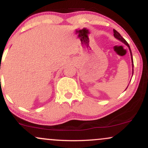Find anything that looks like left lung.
<instances>
[{
    "instance_id": "8db88e82",
    "label": "left lung",
    "mask_w": 148,
    "mask_h": 148,
    "mask_svg": "<svg viewBox=\"0 0 148 148\" xmlns=\"http://www.w3.org/2000/svg\"><path fill=\"white\" fill-rule=\"evenodd\" d=\"M113 35H114V37H115V38L116 39H118V40H120V41H121L122 42H123L124 44H125V45H126L127 47H129V49H130V54H131V56H132V74H134V62H133V58H132V51H131V49H130V45H129V44L127 43V42L126 41V40H125V39L123 38V37L121 36V35H120V34L118 33V31H117V30H115V29H113ZM126 88V89H127Z\"/></svg>"
}]
</instances>
